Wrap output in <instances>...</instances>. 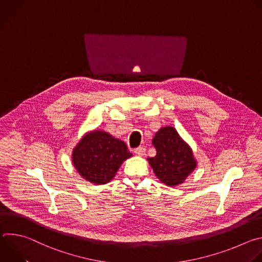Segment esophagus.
<instances>
[{"label":"esophagus","mask_w":262,"mask_h":262,"mask_svg":"<svg viewBox=\"0 0 262 262\" xmlns=\"http://www.w3.org/2000/svg\"><path fill=\"white\" fill-rule=\"evenodd\" d=\"M145 151H146V149L144 147H138L134 150V152L139 157H143L145 155Z\"/></svg>","instance_id":"esophagus-1"}]
</instances>
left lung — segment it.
<instances>
[{
  "label": "left lung",
  "instance_id": "left-lung-1",
  "mask_svg": "<svg viewBox=\"0 0 262 262\" xmlns=\"http://www.w3.org/2000/svg\"><path fill=\"white\" fill-rule=\"evenodd\" d=\"M152 145L157 149V156L147 160L157 177L166 185L182 183L195 170L197 162L192 149L174 127H162L152 139Z\"/></svg>",
  "mask_w": 262,
  "mask_h": 262
}]
</instances>
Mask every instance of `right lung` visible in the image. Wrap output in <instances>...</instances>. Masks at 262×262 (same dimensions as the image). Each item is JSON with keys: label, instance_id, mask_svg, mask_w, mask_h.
I'll list each match as a JSON object with an SVG mask.
<instances>
[{"label": "right lung", "instance_id": "1", "mask_svg": "<svg viewBox=\"0 0 262 262\" xmlns=\"http://www.w3.org/2000/svg\"><path fill=\"white\" fill-rule=\"evenodd\" d=\"M132 156L123 141L106 132L94 130L86 134L74 147L71 159L84 179L94 184H105Z\"/></svg>", "mask_w": 262, "mask_h": 262}]
</instances>
